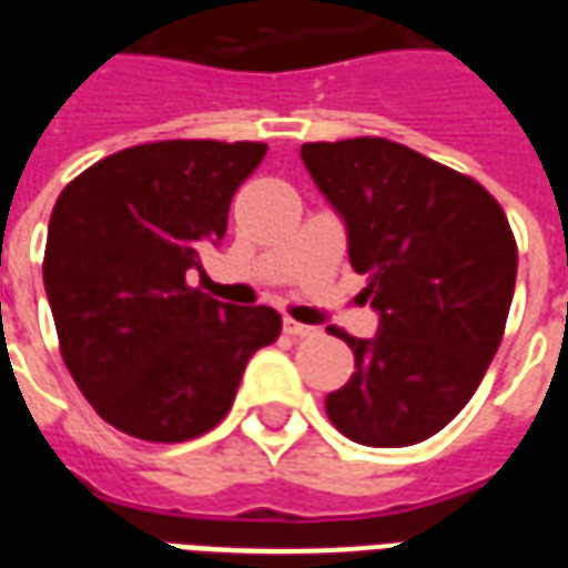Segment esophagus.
Wrapping results in <instances>:
<instances>
[{"label":"esophagus","instance_id":"esophagus-1","mask_svg":"<svg viewBox=\"0 0 568 568\" xmlns=\"http://www.w3.org/2000/svg\"><path fill=\"white\" fill-rule=\"evenodd\" d=\"M283 332L288 334V337H313V334H316V328H313V325H304V322L285 320L283 322Z\"/></svg>","mask_w":568,"mask_h":568}]
</instances>
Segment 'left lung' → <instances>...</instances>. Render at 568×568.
<instances>
[{"label": "left lung", "mask_w": 568, "mask_h": 568, "mask_svg": "<svg viewBox=\"0 0 568 568\" xmlns=\"http://www.w3.org/2000/svg\"><path fill=\"white\" fill-rule=\"evenodd\" d=\"M301 161L381 316L374 337L332 332L356 371L325 414L365 447L419 444L468 405L501 344L517 280L508 219L475 179L381 136L307 142Z\"/></svg>", "instance_id": "8db88e82"}]
</instances>
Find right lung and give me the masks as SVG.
I'll use <instances>...</instances> for the list:
<instances>
[{"mask_svg": "<svg viewBox=\"0 0 568 568\" xmlns=\"http://www.w3.org/2000/svg\"><path fill=\"white\" fill-rule=\"evenodd\" d=\"M264 154V142L133 145L57 197L42 273L60 353L93 410L133 438L175 444L219 426L248 358L280 337L276 310L187 285Z\"/></svg>", "mask_w": 568, "mask_h": 568, "instance_id": "obj_1", "label": "right lung"}]
</instances>
